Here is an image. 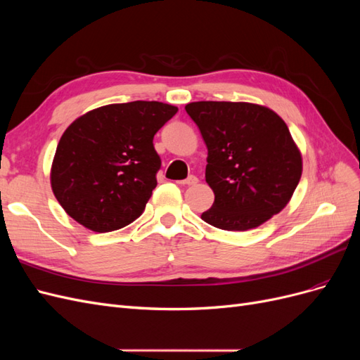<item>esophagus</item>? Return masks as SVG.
Returning a JSON list of instances; mask_svg holds the SVG:
<instances>
[{"label": "esophagus", "instance_id": "34e87169", "mask_svg": "<svg viewBox=\"0 0 360 360\" xmlns=\"http://www.w3.org/2000/svg\"><path fill=\"white\" fill-rule=\"evenodd\" d=\"M177 183L183 184V186H192V184H197L198 183V179L195 177V176H189L186 180H180Z\"/></svg>", "mask_w": 360, "mask_h": 360}]
</instances>
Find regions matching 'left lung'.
Wrapping results in <instances>:
<instances>
[{
  "instance_id": "1",
  "label": "left lung",
  "mask_w": 360,
  "mask_h": 360,
  "mask_svg": "<svg viewBox=\"0 0 360 360\" xmlns=\"http://www.w3.org/2000/svg\"><path fill=\"white\" fill-rule=\"evenodd\" d=\"M184 110L207 146L205 181L214 193L201 219L221 230L248 231L284 210L303 169L284 120L249 102H192Z\"/></svg>"
}]
</instances>
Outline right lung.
<instances>
[{"label": "right lung", "mask_w": 360, "mask_h": 360, "mask_svg": "<svg viewBox=\"0 0 360 360\" xmlns=\"http://www.w3.org/2000/svg\"><path fill=\"white\" fill-rule=\"evenodd\" d=\"M179 111L136 101L96 108L64 130L51 188L72 219L94 233L120 230L143 214L156 188L158 130Z\"/></svg>", "instance_id": "right-lung-1"}]
</instances>
